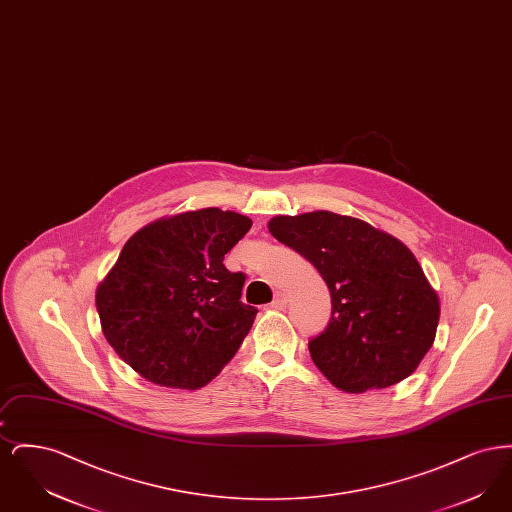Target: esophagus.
<instances>
[{
  "instance_id": "1",
  "label": "esophagus",
  "mask_w": 512,
  "mask_h": 512,
  "mask_svg": "<svg viewBox=\"0 0 512 512\" xmlns=\"http://www.w3.org/2000/svg\"><path fill=\"white\" fill-rule=\"evenodd\" d=\"M286 305H288V295H286L284 292L274 293V299H272L270 307H272V309H278V311H282Z\"/></svg>"
}]
</instances>
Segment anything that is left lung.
Returning <instances> with one entry per match:
<instances>
[{"mask_svg":"<svg viewBox=\"0 0 512 512\" xmlns=\"http://www.w3.org/2000/svg\"><path fill=\"white\" fill-rule=\"evenodd\" d=\"M268 230L317 268L330 290L332 317L309 341L318 370L347 393L411 376L439 322L438 293L411 249L365 220L330 211L274 217Z\"/></svg>","mask_w":512,"mask_h":512,"instance_id":"8db88e82","label":"left lung"}]
</instances>
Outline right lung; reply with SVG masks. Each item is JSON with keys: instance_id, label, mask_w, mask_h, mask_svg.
Returning <instances> with one entry per match:
<instances>
[{"instance_id": "right-lung-1", "label": "right lung", "mask_w": 512, "mask_h": 512, "mask_svg": "<svg viewBox=\"0 0 512 512\" xmlns=\"http://www.w3.org/2000/svg\"><path fill=\"white\" fill-rule=\"evenodd\" d=\"M251 224L209 207L155 220L124 244L96 307L126 365L157 386L197 390L236 355L257 309L240 301L244 272L222 261Z\"/></svg>"}]
</instances>
